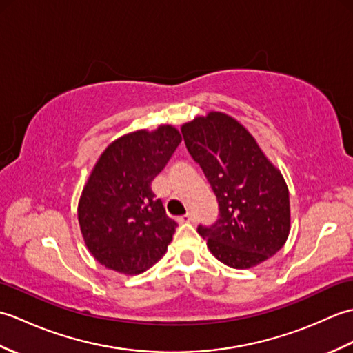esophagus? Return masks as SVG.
<instances>
[{
	"instance_id": "esophagus-1",
	"label": "esophagus",
	"mask_w": 353,
	"mask_h": 353,
	"mask_svg": "<svg viewBox=\"0 0 353 353\" xmlns=\"http://www.w3.org/2000/svg\"><path fill=\"white\" fill-rule=\"evenodd\" d=\"M177 221L179 223H192L194 221V215L192 214H185L182 216H179Z\"/></svg>"
}]
</instances>
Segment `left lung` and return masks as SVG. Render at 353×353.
<instances>
[{
    "label": "left lung",
    "instance_id": "1",
    "mask_svg": "<svg viewBox=\"0 0 353 353\" xmlns=\"http://www.w3.org/2000/svg\"><path fill=\"white\" fill-rule=\"evenodd\" d=\"M186 148L211 183L220 219L199 228L223 264L245 270L279 252L291 230L290 192L281 170L245 127L211 110L182 125Z\"/></svg>",
    "mask_w": 353,
    "mask_h": 353
}]
</instances>
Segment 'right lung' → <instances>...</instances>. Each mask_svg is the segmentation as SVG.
<instances>
[{"label":"right lung","instance_id":"obj_1","mask_svg":"<svg viewBox=\"0 0 353 353\" xmlns=\"http://www.w3.org/2000/svg\"><path fill=\"white\" fill-rule=\"evenodd\" d=\"M174 125L139 129L112 141L89 172L79 200L80 232L89 253L109 270L139 274L165 253L177 223L150 188L181 144Z\"/></svg>","mask_w":353,"mask_h":353}]
</instances>
